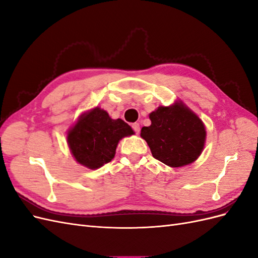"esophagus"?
<instances>
[{
    "label": "esophagus",
    "instance_id": "esophagus-1",
    "mask_svg": "<svg viewBox=\"0 0 258 258\" xmlns=\"http://www.w3.org/2000/svg\"><path fill=\"white\" fill-rule=\"evenodd\" d=\"M132 129H134L136 132H137V134H139V132H140V124L138 123V122H135V123H132Z\"/></svg>",
    "mask_w": 258,
    "mask_h": 258
}]
</instances>
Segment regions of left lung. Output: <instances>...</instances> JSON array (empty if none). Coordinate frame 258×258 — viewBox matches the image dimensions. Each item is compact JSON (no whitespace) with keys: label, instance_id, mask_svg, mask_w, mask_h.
<instances>
[{"label":"left lung","instance_id":"8db88e82","mask_svg":"<svg viewBox=\"0 0 258 258\" xmlns=\"http://www.w3.org/2000/svg\"><path fill=\"white\" fill-rule=\"evenodd\" d=\"M151 126L143 127L141 137L151 148L153 157L165 165L178 168L196 160L206 142L202 120L182 101L170 106H158L150 114Z\"/></svg>","mask_w":258,"mask_h":258}]
</instances>
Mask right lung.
<instances>
[{
    "label": "right lung",
    "mask_w": 258,
    "mask_h": 258,
    "mask_svg": "<svg viewBox=\"0 0 258 258\" xmlns=\"http://www.w3.org/2000/svg\"><path fill=\"white\" fill-rule=\"evenodd\" d=\"M134 134L127 122L112 119L106 111L97 106L79 117L67 140L75 160L95 170L110 162L120 140Z\"/></svg>",
    "instance_id": "right-lung-1"
}]
</instances>
